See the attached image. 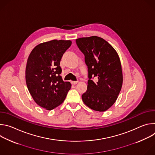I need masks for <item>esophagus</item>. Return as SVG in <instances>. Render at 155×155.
Instances as JSON below:
<instances>
[{"label":"esophagus","mask_w":155,"mask_h":155,"mask_svg":"<svg viewBox=\"0 0 155 155\" xmlns=\"http://www.w3.org/2000/svg\"><path fill=\"white\" fill-rule=\"evenodd\" d=\"M78 82V81H72L71 83H72V84H76Z\"/></svg>","instance_id":"34e87169"}]
</instances>
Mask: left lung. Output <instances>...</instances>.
<instances>
[{"instance_id":"left-lung-1","label":"left lung","mask_w":155,"mask_h":155,"mask_svg":"<svg viewBox=\"0 0 155 155\" xmlns=\"http://www.w3.org/2000/svg\"><path fill=\"white\" fill-rule=\"evenodd\" d=\"M76 43L84 55L89 78L82 100L90 108L104 112L115 102L121 89L123 74L119 56L111 45L97 36L79 38Z\"/></svg>"}]
</instances>
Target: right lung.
Returning a JSON list of instances; mask_svg holds the SVG:
<instances>
[{
    "instance_id": "add662e5",
    "label": "right lung",
    "mask_w": 155,
    "mask_h": 155,
    "mask_svg": "<svg viewBox=\"0 0 155 155\" xmlns=\"http://www.w3.org/2000/svg\"><path fill=\"white\" fill-rule=\"evenodd\" d=\"M71 40H53L37 45L31 51L26 68V81L34 101L51 110L65 100L71 84L60 74L61 59L71 45Z\"/></svg>"
}]
</instances>
